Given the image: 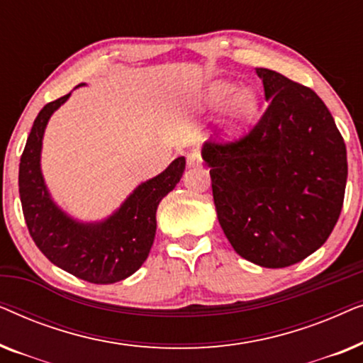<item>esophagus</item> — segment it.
Instances as JSON below:
<instances>
[{"label": "esophagus", "mask_w": 363, "mask_h": 363, "mask_svg": "<svg viewBox=\"0 0 363 363\" xmlns=\"http://www.w3.org/2000/svg\"><path fill=\"white\" fill-rule=\"evenodd\" d=\"M186 163H188V165H190V167H200L201 163H203V157H201L200 150H193V152L188 153Z\"/></svg>", "instance_id": "esophagus-1"}]
</instances>
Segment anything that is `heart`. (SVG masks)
Returning <instances> with one entry per match:
<instances>
[{
	"label": "heart",
	"instance_id": "1",
	"mask_svg": "<svg viewBox=\"0 0 363 363\" xmlns=\"http://www.w3.org/2000/svg\"><path fill=\"white\" fill-rule=\"evenodd\" d=\"M236 92V86H233L230 82L218 81L211 84L210 89H208L206 94V104L211 107H221L225 104L230 102L233 94ZM257 108V99L256 94L250 91V89H245V91H240L233 99L231 102V116L235 117L236 122H246L255 116Z\"/></svg>",
	"mask_w": 363,
	"mask_h": 363
}]
</instances>
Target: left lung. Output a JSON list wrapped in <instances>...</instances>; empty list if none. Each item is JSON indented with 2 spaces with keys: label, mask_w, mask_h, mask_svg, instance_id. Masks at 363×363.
I'll list each match as a JSON object with an SVG mask.
<instances>
[{
  "label": "left lung",
  "mask_w": 363,
  "mask_h": 363,
  "mask_svg": "<svg viewBox=\"0 0 363 363\" xmlns=\"http://www.w3.org/2000/svg\"><path fill=\"white\" fill-rule=\"evenodd\" d=\"M269 106L235 140L205 143L220 225L235 251L262 267H287L319 250L339 220L347 150L312 89L257 67Z\"/></svg>",
  "instance_id": "obj_1"
}]
</instances>
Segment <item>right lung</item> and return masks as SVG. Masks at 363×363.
Wrapping results in <instances>:
<instances>
[{
	"mask_svg": "<svg viewBox=\"0 0 363 363\" xmlns=\"http://www.w3.org/2000/svg\"><path fill=\"white\" fill-rule=\"evenodd\" d=\"M69 96L46 104L29 132L19 162L23 215L33 241L52 264L92 284H112L132 276L147 259L155 238L157 206L180 182L185 157L142 183L108 220L99 225L72 221L51 201L39 168L44 128Z\"/></svg>",
	"mask_w": 363,
	"mask_h": 363,
	"instance_id": "add662e5",
	"label": "right lung"
}]
</instances>
